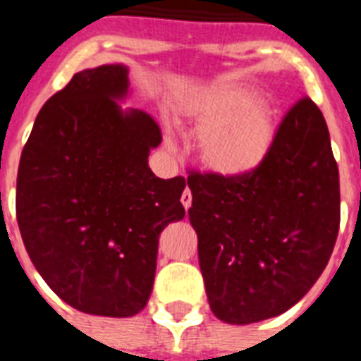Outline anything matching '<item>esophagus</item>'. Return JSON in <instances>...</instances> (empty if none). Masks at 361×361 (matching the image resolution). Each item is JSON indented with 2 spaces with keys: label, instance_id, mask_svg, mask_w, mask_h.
Returning <instances> with one entry per match:
<instances>
[{
  "label": "esophagus",
  "instance_id": "34e87169",
  "mask_svg": "<svg viewBox=\"0 0 361 361\" xmlns=\"http://www.w3.org/2000/svg\"><path fill=\"white\" fill-rule=\"evenodd\" d=\"M181 204H183V208H185V209L191 208L192 195H191V191H189V189H185V191H183V195H181Z\"/></svg>",
  "mask_w": 361,
  "mask_h": 361
}]
</instances>
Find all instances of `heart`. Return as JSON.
I'll return each mask as SVG.
<instances>
[{
	"label": "heart",
	"mask_w": 361,
	"mask_h": 361,
	"mask_svg": "<svg viewBox=\"0 0 361 361\" xmlns=\"http://www.w3.org/2000/svg\"><path fill=\"white\" fill-rule=\"evenodd\" d=\"M187 116L200 127L198 157L217 174H245L257 169L274 146V114L252 87H209L189 103Z\"/></svg>",
	"instance_id": "b5f03b06"
}]
</instances>
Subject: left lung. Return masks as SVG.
<instances>
[{"mask_svg": "<svg viewBox=\"0 0 361 361\" xmlns=\"http://www.w3.org/2000/svg\"><path fill=\"white\" fill-rule=\"evenodd\" d=\"M189 221L209 307L228 324L285 313L317 283L336 245L339 170L324 116L309 97L245 174L189 172Z\"/></svg>", "mask_w": 361, "mask_h": 361, "instance_id": "obj_1", "label": "left lung"}]
</instances>
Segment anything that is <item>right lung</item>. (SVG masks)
<instances>
[{"mask_svg": "<svg viewBox=\"0 0 361 361\" xmlns=\"http://www.w3.org/2000/svg\"><path fill=\"white\" fill-rule=\"evenodd\" d=\"M127 87L123 65L76 73L37 116L16 180V221L42 279L71 307L118 319L146 307L159 234L185 215V178L147 166L157 121L116 103Z\"/></svg>", "mask_w": 361, "mask_h": 361, "instance_id": "obj_1", "label": "right lung"}]
</instances>
